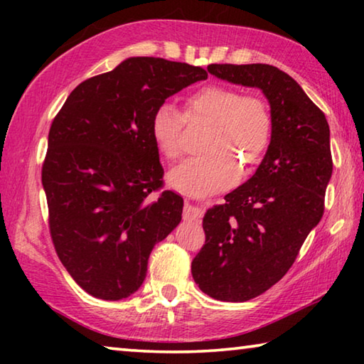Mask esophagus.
Here are the masks:
<instances>
[{
    "mask_svg": "<svg viewBox=\"0 0 364 364\" xmlns=\"http://www.w3.org/2000/svg\"><path fill=\"white\" fill-rule=\"evenodd\" d=\"M200 217H202L200 208L188 205V204H186V207H184V210H183V220L184 221H188V223H193V221H199Z\"/></svg>",
    "mask_w": 364,
    "mask_h": 364,
    "instance_id": "34e87169",
    "label": "esophagus"
}]
</instances>
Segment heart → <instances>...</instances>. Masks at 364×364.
<instances>
[{"label": "heart", "instance_id": "obj_1", "mask_svg": "<svg viewBox=\"0 0 364 364\" xmlns=\"http://www.w3.org/2000/svg\"><path fill=\"white\" fill-rule=\"evenodd\" d=\"M183 114L170 102L160 104L151 119V136L162 157L173 162L183 151L184 119L208 123L202 138L207 152L184 160L168 176L171 186L191 196H210L232 186L241 167L247 173L258 165L274 134L269 102L230 85L196 90L184 101Z\"/></svg>", "mask_w": 364, "mask_h": 364}]
</instances>
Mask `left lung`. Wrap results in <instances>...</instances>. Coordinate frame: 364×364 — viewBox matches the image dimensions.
Here are the masks:
<instances>
[{
	"label": "left lung",
	"instance_id": "8db88e82",
	"mask_svg": "<svg viewBox=\"0 0 364 364\" xmlns=\"http://www.w3.org/2000/svg\"><path fill=\"white\" fill-rule=\"evenodd\" d=\"M231 83L268 97L274 134L255 175L204 217L205 245L191 264L196 284L223 301H245L274 286L324 213L332 175L326 115L295 80L268 64H210Z\"/></svg>",
	"mask_w": 364,
	"mask_h": 364
}]
</instances>
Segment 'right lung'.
I'll use <instances>...</instances> for the list:
<instances>
[{
	"label": "right lung",
	"instance_id": "right-lung-1",
	"mask_svg": "<svg viewBox=\"0 0 364 364\" xmlns=\"http://www.w3.org/2000/svg\"><path fill=\"white\" fill-rule=\"evenodd\" d=\"M202 67L130 58L80 83L54 117L41 181L59 260L83 291L127 299L181 221L183 197L162 191L151 119L168 96L205 80Z\"/></svg>",
	"mask_w": 364,
	"mask_h": 364
}]
</instances>
